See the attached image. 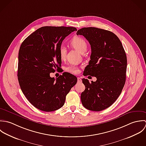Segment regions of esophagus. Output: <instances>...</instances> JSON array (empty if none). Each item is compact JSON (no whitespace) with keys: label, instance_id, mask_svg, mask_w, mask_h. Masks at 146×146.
Here are the masks:
<instances>
[{"label":"esophagus","instance_id":"esophagus-1","mask_svg":"<svg viewBox=\"0 0 146 146\" xmlns=\"http://www.w3.org/2000/svg\"><path fill=\"white\" fill-rule=\"evenodd\" d=\"M77 81H78V82H81V78H80V77H78L77 78Z\"/></svg>","mask_w":146,"mask_h":146}]
</instances>
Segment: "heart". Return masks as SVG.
I'll return each mask as SVG.
<instances>
[{"instance_id":"obj_1","label":"heart","mask_w":146,"mask_h":146,"mask_svg":"<svg viewBox=\"0 0 146 146\" xmlns=\"http://www.w3.org/2000/svg\"><path fill=\"white\" fill-rule=\"evenodd\" d=\"M70 44L73 48L78 50L81 54H84L86 51V50L88 48L87 43L86 40L81 36H76L73 37L70 40ZM58 52H59V55L60 58L62 60L65 59L66 55V47L62 45L59 48ZM65 70L71 73L76 74L78 72V68L76 65L72 64L67 66L65 68Z\"/></svg>"}]
</instances>
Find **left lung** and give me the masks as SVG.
Instances as JSON below:
<instances>
[{"label":"left lung","mask_w":146,"mask_h":146,"mask_svg":"<svg viewBox=\"0 0 146 146\" xmlns=\"http://www.w3.org/2000/svg\"><path fill=\"white\" fill-rule=\"evenodd\" d=\"M91 45V54L84 76L95 77L90 83L82 79L85 90L81 95L85 108L100 111L110 107L119 96L125 84L127 58L122 44L113 33L94 27L78 30Z\"/></svg>","instance_id":"obj_1"}]
</instances>
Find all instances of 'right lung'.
<instances>
[{"mask_svg":"<svg viewBox=\"0 0 146 146\" xmlns=\"http://www.w3.org/2000/svg\"><path fill=\"white\" fill-rule=\"evenodd\" d=\"M73 27H43L35 30L22 43L19 52L17 77L20 88L35 108L52 112L62 107L66 95L77 82V77L63 73L51 78V73L60 66L59 48Z\"/></svg>","mask_w":146,"mask_h":146,"instance_id":"1","label":"right lung"}]
</instances>
